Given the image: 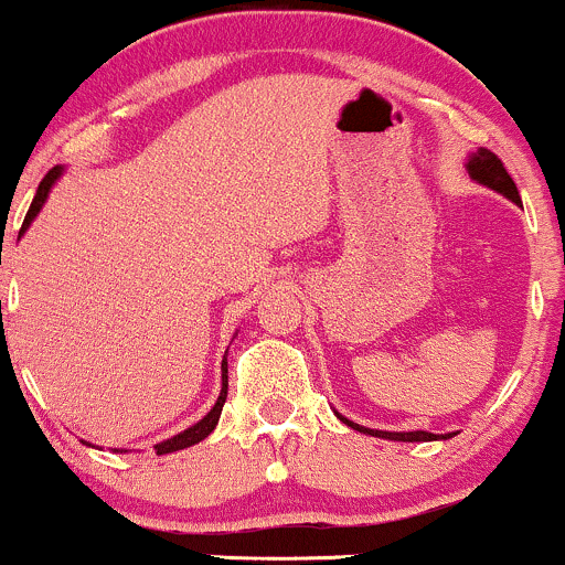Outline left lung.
Returning a JSON list of instances; mask_svg holds the SVG:
<instances>
[{
  "label": "left lung",
  "instance_id": "8db88e82",
  "mask_svg": "<svg viewBox=\"0 0 565 565\" xmlns=\"http://www.w3.org/2000/svg\"><path fill=\"white\" fill-rule=\"evenodd\" d=\"M467 171L469 177L475 179V182L486 184V188H491L495 192H501L504 198H510L512 203H520V192L514 188L512 177L507 173L504 163H501L499 158L491 150H486V147H480V150L469 154V163H467ZM338 418L343 420V424H349L351 429L362 431V434H373V437H381V439H396V443H431V439H450L454 434H431V431H377V429H364V426L353 424V420L343 418V415L338 413Z\"/></svg>",
  "mask_w": 565,
  "mask_h": 565
}]
</instances>
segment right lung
<instances>
[{
	"instance_id": "right-lung-1",
	"label": "right lung",
	"mask_w": 565,
	"mask_h": 565,
	"mask_svg": "<svg viewBox=\"0 0 565 565\" xmlns=\"http://www.w3.org/2000/svg\"><path fill=\"white\" fill-rule=\"evenodd\" d=\"M61 173H64V169H61V166H53V169L45 173V179H42V182H40V188H36V195H34V201H31V206H29V212H26V220H23V227H21V233L26 231V227L31 225V220H34V216L40 214V209L45 206V201H47V192H51L53 184L58 182V177H61ZM225 399H227V359H222V392H220V396H216L214 407H212V411H209L206 415H203V418L198 420L195 426H190V429L179 431L177 437H171V439H163V443H158V445H154V450H158V456L173 454V450H184V448H190V445H198V443H201V439H206L209 434L214 431L216 420H220V415H222V405H225ZM85 445H88V443H85Z\"/></svg>"
}]
</instances>
